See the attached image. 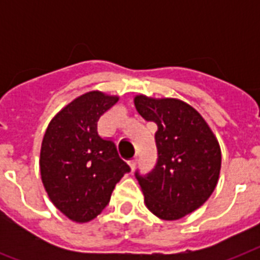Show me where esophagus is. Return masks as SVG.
I'll list each match as a JSON object with an SVG mask.
<instances>
[{"label": "esophagus", "instance_id": "1", "mask_svg": "<svg viewBox=\"0 0 260 260\" xmlns=\"http://www.w3.org/2000/svg\"><path fill=\"white\" fill-rule=\"evenodd\" d=\"M136 165H138V159H136V158L132 159V160L129 162V166H131V169H132V171L136 169Z\"/></svg>", "mask_w": 260, "mask_h": 260}]
</instances>
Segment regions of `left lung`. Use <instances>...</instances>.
<instances>
[{
  "label": "left lung",
  "mask_w": 260,
  "mask_h": 260,
  "mask_svg": "<svg viewBox=\"0 0 260 260\" xmlns=\"http://www.w3.org/2000/svg\"><path fill=\"white\" fill-rule=\"evenodd\" d=\"M143 118L158 125L156 165L135 177L147 208L159 218L178 220L198 209L213 193L221 169V151L197 110L175 98L135 97Z\"/></svg>",
  "instance_id": "8db88e82"
}]
</instances>
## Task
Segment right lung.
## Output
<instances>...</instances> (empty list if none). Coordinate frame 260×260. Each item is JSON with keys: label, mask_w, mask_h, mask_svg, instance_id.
<instances>
[{"label": "right lung", "mask_w": 260, "mask_h": 260, "mask_svg": "<svg viewBox=\"0 0 260 260\" xmlns=\"http://www.w3.org/2000/svg\"><path fill=\"white\" fill-rule=\"evenodd\" d=\"M118 97L89 91L63 108L47 128L40 174L48 197L73 221L97 217L129 165L112 139L98 135L97 122Z\"/></svg>", "instance_id": "1"}]
</instances>
